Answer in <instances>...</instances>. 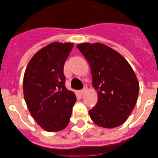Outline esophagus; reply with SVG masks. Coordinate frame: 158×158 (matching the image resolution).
Instances as JSON below:
<instances>
[{
	"label": "esophagus",
	"mask_w": 158,
	"mask_h": 158,
	"mask_svg": "<svg viewBox=\"0 0 158 158\" xmlns=\"http://www.w3.org/2000/svg\"><path fill=\"white\" fill-rule=\"evenodd\" d=\"M86 90H87V86L85 85V88H84L82 90H80V94L84 95L85 93V92H86Z\"/></svg>",
	"instance_id": "esophagus-1"
}]
</instances>
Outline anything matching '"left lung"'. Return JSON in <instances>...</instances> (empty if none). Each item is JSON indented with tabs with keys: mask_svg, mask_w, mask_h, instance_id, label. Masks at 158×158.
<instances>
[{
	"mask_svg": "<svg viewBox=\"0 0 158 158\" xmlns=\"http://www.w3.org/2000/svg\"><path fill=\"white\" fill-rule=\"evenodd\" d=\"M77 48L90 65L98 102L89 110L99 127L114 128L123 124L136 105L139 84L128 61L101 43H83Z\"/></svg>",
	"mask_w": 158,
	"mask_h": 158,
	"instance_id": "1",
	"label": "left lung"
}]
</instances>
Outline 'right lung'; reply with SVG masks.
<instances>
[{"instance_id": "add662e5", "label": "right lung", "mask_w": 158, "mask_h": 158, "mask_svg": "<svg viewBox=\"0 0 158 158\" xmlns=\"http://www.w3.org/2000/svg\"><path fill=\"white\" fill-rule=\"evenodd\" d=\"M73 48V43H51L38 50L25 68V101L33 119L47 132L68 127L76 102L74 92L65 87L63 73Z\"/></svg>"}]
</instances>
